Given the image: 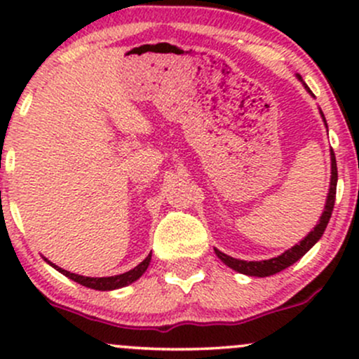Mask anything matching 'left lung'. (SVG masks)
Masks as SVG:
<instances>
[{
    "label": "left lung",
    "mask_w": 359,
    "mask_h": 359,
    "mask_svg": "<svg viewBox=\"0 0 359 359\" xmlns=\"http://www.w3.org/2000/svg\"><path fill=\"white\" fill-rule=\"evenodd\" d=\"M297 79L302 82L304 88L309 90L306 82L302 81V77H300L299 74H297ZM309 93H311V90H309ZM320 116H323L324 123H325L323 111H320ZM325 126H327V123H325ZM336 185H337V165H336L334 151L331 150V182H329V194H327V199H325L324 211H323V214H320V219L316 224V228L312 229V231L309 233L302 241H299L297 245L292 246L290 250H287L285 253H282L280 257H275L270 259H262V262H246V259H238V258L228 257V255H224L222 251L214 248L217 258H219L224 265H228L229 269L238 271V273L250 275V277H270V275H275V273H278V271L288 269V266L294 265L297 259L302 258L304 255H306L307 251L311 250L312 246H314L316 243L320 240V236L324 234L325 228H327V222H329V219H331L332 209H334Z\"/></svg>",
    "instance_id": "1"
}]
</instances>
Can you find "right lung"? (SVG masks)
<instances>
[{
	"instance_id": "obj_1",
	"label": "right lung",
	"mask_w": 359,
	"mask_h": 359,
	"mask_svg": "<svg viewBox=\"0 0 359 359\" xmlns=\"http://www.w3.org/2000/svg\"><path fill=\"white\" fill-rule=\"evenodd\" d=\"M150 259H151V253L148 255V257L143 259L140 265L135 266L133 270L125 271V273H121V275H113V277H84V275L71 273V271L60 269V266H57L55 263L48 262L47 258H45V262H47L50 266H53L57 271H60L62 275H65V277L74 280V282L81 283V285H84L88 288H94V290H114V288H121V287L130 285V283L137 282V280L147 271L148 265H150Z\"/></svg>"
}]
</instances>
